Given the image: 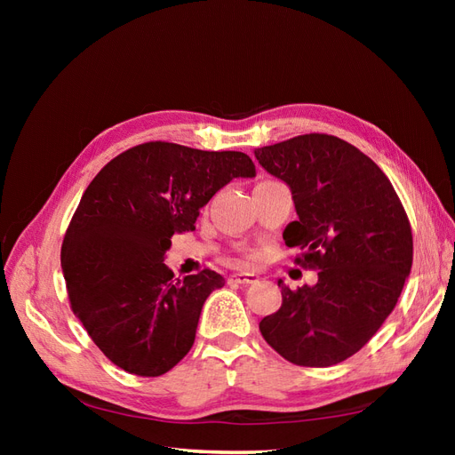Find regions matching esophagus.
Returning <instances> with one entry per match:
<instances>
[{
  "mask_svg": "<svg viewBox=\"0 0 455 455\" xmlns=\"http://www.w3.org/2000/svg\"><path fill=\"white\" fill-rule=\"evenodd\" d=\"M258 281H259V277L256 273H233V275H229V283H235V284H254Z\"/></svg>",
  "mask_w": 455,
  "mask_h": 455,
  "instance_id": "esophagus-1",
  "label": "esophagus"
}]
</instances>
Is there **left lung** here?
<instances>
[{"mask_svg":"<svg viewBox=\"0 0 455 455\" xmlns=\"http://www.w3.org/2000/svg\"><path fill=\"white\" fill-rule=\"evenodd\" d=\"M292 189L298 220L283 239L296 264L319 269L315 286L291 291L259 332L288 363L332 366L361 351L395 309L411 269L414 241L389 178L349 142L299 134L254 151Z\"/></svg>","mask_w":455,"mask_h":455,"instance_id":"1","label":"left lung"}]
</instances>
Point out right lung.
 Masks as SVG:
<instances>
[{
  "label": "right lung",
  "instance_id": "right-lung-1",
  "mask_svg": "<svg viewBox=\"0 0 455 455\" xmlns=\"http://www.w3.org/2000/svg\"><path fill=\"white\" fill-rule=\"evenodd\" d=\"M239 176H256L243 151L157 140L123 151L85 189L62 241V271L74 315L121 370L156 378L194 346L204 299L226 281L209 267L174 279L164 252Z\"/></svg>",
  "mask_w": 455,
  "mask_h": 455
}]
</instances>
